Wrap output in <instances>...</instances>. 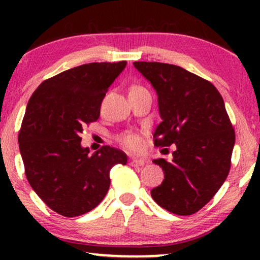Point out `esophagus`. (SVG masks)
I'll return each mask as SVG.
<instances>
[{"mask_svg":"<svg viewBox=\"0 0 260 260\" xmlns=\"http://www.w3.org/2000/svg\"><path fill=\"white\" fill-rule=\"evenodd\" d=\"M145 161L143 158H137V157H133L130 159V165L134 166V167H137V166H144Z\"/></svg>","mask_w":260,"mask_h":260,"instance_id":"esophagus-1","label":"esophagus"}]
</instances>
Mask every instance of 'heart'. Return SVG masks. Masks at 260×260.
Listing matches in <instances>:
<instances>
[{"instance_id":"b5f03b06","label":"heart","mask_w":260,"mask_h":260,"mask_svg":"<svg viewBox=\"0 0 260 260\" xmlns=\"http://www.w3.org/2000/svg\"><path fill=\"white\" fill-rule=\"evenodd\" d=\"M140 88H143L141 86H133L130 88L131 90H140ZM119 143L123 145L124 148L129 149V150H138L142 147V138L138 134L133 133V131H126V133L122 134L118 138Z\"/></svg>"}]
</instances>
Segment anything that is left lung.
Listing matches in <instances>:
<instances>
[{"label":"left lung","instance_id":"1","mask_svg":"<svg viewBox=\"0 0 260 260\" xmlns=\"http://www.w3.org/2000/svg\"><path fill=\"white\" fill-rule=\"evenodd\" d=\"M158 97L162 122L156 147L176 145L172 161L154 159L165 180L151 190L156 204L177 215L197 213L225 182L236 134L221 94L211 81L180 66L135 61Z\"/></svg>","mask_w":260,"mask_h":260}]
</instances>
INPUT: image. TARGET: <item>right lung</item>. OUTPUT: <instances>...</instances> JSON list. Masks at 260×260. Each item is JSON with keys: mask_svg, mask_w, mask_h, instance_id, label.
<instances>
[{"mask_svg": "<svg viewBox=\"0 0 260 260\" xmlns=\"http://www.w3.org/2000/svg\"><path fill=\"white\" fill-rule=\"evenodd\" d=\"M126 61L91 62L46 79L31 94L19 133L24 173L52 211L72 218L101 204L110 170L126 165L119 149L104 145L90 155L81 147L83 126L95 122L111 85Z\"/></svg>", "mask_w": 260, "mask_h": 260, "instance_id": "right-lung-1", "label": "right lung"}]
</instances>
